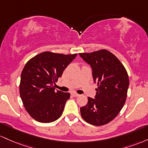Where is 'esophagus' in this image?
<instances>
[{
  "label": "esophagus",
  "instance_id": "esophagus-1",
  "mask_svg": "<svg viewBox=\"0 0 148 148\" xmlns=\"http://www.w3.org/2000/svg\"><path fill=\"white\" fill-rule=\"evenodd\" d=\"M72 95L73 96H75V97H77V96H79L78 94H77V93H75V92H73L72 93Z\"/></svg>",
  "mask_w": 148,
  "mask_h": 148
}]
</instances>
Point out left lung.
<instances>
[{"mask_svg": "<svg viewBox=\"0 0 148 148\" xmlns=\"http://www.w3.org/2000/svg\"><path fill=\"white\" fill-rule=\"evenodd\" d=\"M79 56L91 66L98 86L95 98L88 97L87 105L80 108L81 116L92 125H104L117 117L125 103L128 73L120 61L106 49L79 53Z\"/></svg>", "mask_w": 148, "mask_h": 148, "instance_id": "left-lung-1", "label": "left lung"}]
</instances>
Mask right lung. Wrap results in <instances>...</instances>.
<instances>
[{
    "label": "right lung",
    "instance_id": "1",
    "mask_svg": "<svg viewBox=\"0 0 148 148\" xmlns=\"http://www.w3.org/2000/svg\"><path fill=\"white\" fill-rule=\"evenodd\" d=\"M77 56L44 52L26 64L21 74L19 94L23 104L32 118L49 123L61 117L70 93L55 90V84Z\"/></svg>",
    "mask_w": 148,
    "mask_h": 148
}]
</instances>
